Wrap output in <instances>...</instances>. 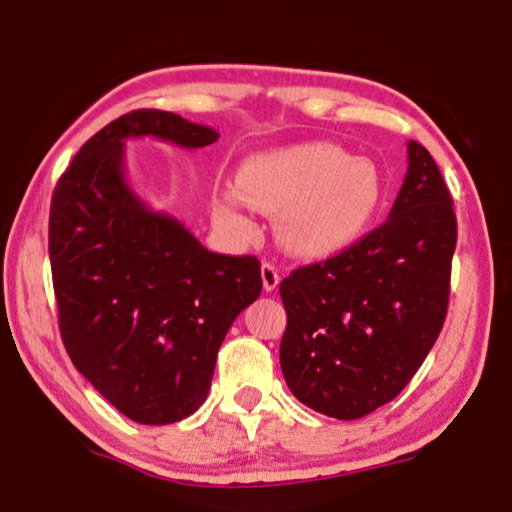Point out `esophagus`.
<instances>
[{"mask_svg":"<svg viewBox=\"0 0 512 512\" xmlns=\"http://www.w3.org/2000/svg\"><path fill=\"white\" fill-rule=\"evenodd\" d=\"M262 283H264V290L266 292H273L280 283V273H278V266H273L271 262H264L262 264Z\"/></svg>","mask_w":512,"mask_h":512,"instance_id":"34e87169","label":"esophagus"}]
</instances>
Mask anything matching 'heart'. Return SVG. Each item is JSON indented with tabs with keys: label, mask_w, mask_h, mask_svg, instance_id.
Masks as SVG:
<instances>
[{
	"label": "heart",
	"mask_w": 512,
	"mask_h": 512,
	"mask_svg": "<svg viewBox=\"0 0 512 512\" xmlns=\"http://www.w3.org/2000/svg\"><path fill=\"white\" fill-rule=\"evenodd\" d=\"M235 185L215 190L220 218L241 232L255 229L246 201L278 215V239L294 255L329 257L352 246L383 206L385 181L364 157L327 141L299 143L243 160Z\"/></svg>",
	"instance_id": "b5f03b06"
}]
</instances>
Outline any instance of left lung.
I'll return each instance as SVG.
<instances>
[{"label": "left lung", "mask_w": 512, "mask_h": 512, "mask_svg": "<svg viewBox=\"0 0 512 512\" xmlns=\"http://www.w3.org/2000/svg\"><path fill=\"white\" fill-rule=\"evenodd\" d=\"M455 246L448 185L429 150L408 141L390 218L280 283V369L294 397L336 420H357L397 397L441 334Z\"/></svg>", "instance_id": "left-lung-1"}]
</instances>
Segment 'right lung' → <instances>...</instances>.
<instances>
[{
	"mask_svg": "<svg viewBox=\"0 0 512 512\" xmlns=\"http://www.w3.org/2000/svg\"><path fill=\"white\" fill-rule=\"evenodd\" d=\"M143 136L204 148L220 134L169 111L120 115L57 183L48 255L78 373L129 420L171 424L206 401L220 345L262 276L257 257L211 253L132 190L125 141Z\"/></svg>",
	"mask_w": 512,
	"mask_h": 512,
	"instance_id": "obj_1",
	"label": "right lung"
}]
</instances>
